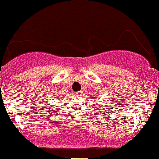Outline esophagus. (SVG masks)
Wrapping results in <instances>:
<instances>
[{
    "mask_svg": "<svg viewBox=\"0 0 159 159\" xmlns=\"http://www.w3.org/2000/svg\"><path fill=\"white\" fill-rule=\"evenodd\" d=\"M75 93L76 96H81V95H82V91H78V92H75Z\"/></svg>",
    "mask_w": 159,
    "mask_h": 159,
    "instance_id": "1",
    "label": "esophagus"
}]
</instances>
